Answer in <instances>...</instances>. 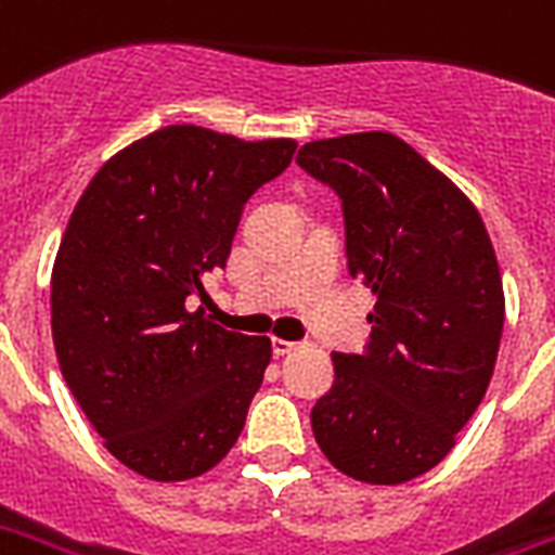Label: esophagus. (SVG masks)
<instances>
[{
    "label": "esophagus",
    "mask_w": 555,
    "mask_h": 555,
    "mask_svg": "<svg viewBox=\"0 0 555 555\" xmlns=\"http://www.w3.org/2000/svg\"><path fill=\"white\" fill-rule=\"evenodd\" d=\"M270 347H273V356H288V352L297 350V344L285 338H270Z\"/></svg>",
    "instance_id": "esophagus-1"
}]
</instances>
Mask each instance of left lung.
<instances>
[{
	"label": "left lung",
	"mask_w": 555,
	"mask_h": 555,
	"mask_svg": "<svg viewBox=\"0 0 555 555\" xmlns=\"http://www.w3.org/2000/svg\"><path fill=\"white\" fill-rule=\"evenodd\" d=\"M297 164L340 196L350 276L376 297L371 344L332 352L311 429L340 474L400 486L453 450L488 391L506 314L494 246L476 205L391 131L311 141Z\"/></svg>",
	"instance_id": "left-lung-1"
}]
</instances>
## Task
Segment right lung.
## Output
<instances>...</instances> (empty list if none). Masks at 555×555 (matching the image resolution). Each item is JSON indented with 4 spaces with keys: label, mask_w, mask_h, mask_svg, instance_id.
Listing matches in <instances>:
<instances>
[{
    "label": "right lung",
    "mask_w": 555,
    "mask_h": 555,
    "mask_svg": "<svg viewBox=\"0 0 555 555\" xmlns=\"http://www.w3.org/2000/svg\"><path fill=\"white\" fill-rule=\"evenodd\" d=\"M297 141H241L164 126L102 164L52 267V340L102 444L134 474L182 482L244 429L270 338L205 318V276L225 267L244 205Z\"/></svg>",
    "instance_id": "1"
}]
</instances>
